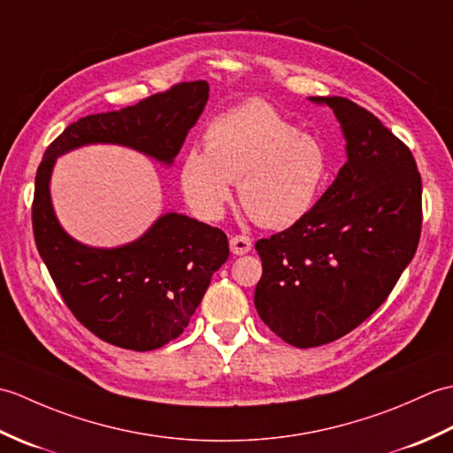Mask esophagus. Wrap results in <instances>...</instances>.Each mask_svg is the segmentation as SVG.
<instances>
[{
    "label": "esophagus",
    "instance_id": "obj_1",
    "mask_svg": "<svg viewBox=\"0 0 453 453\" xmlns=\"http://www.w3.org/2000/svg\"><path fill=\"white\" fill-rule=\"evenodd\" d=\"M253 242L247 235H234L229 239V249H232L234 255H247L251 251Z\"/></svg>",
    "mask_w": 453,
    "mask_h": 453
}]
</instances>
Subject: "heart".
<instances>
[{
    "label": "heart",
    "instance_id": "heart-1",
    "mask_svg": "<svg viewBox=\"0 0 453 453\" xmlns=\"http://www.w3.org/2000/svg\"><path fill=\"white\" fill-rule=\"evenodd\" d=\"M204 148L180 163V190L196 216L218 219L237 182L239 200L258 224L286 229L310 214L329 175L319 138L300 132L265 101L219 114Z\"/></svg>",
    "mask_w": 453,
    "mask_h": 453
}]
</instances>
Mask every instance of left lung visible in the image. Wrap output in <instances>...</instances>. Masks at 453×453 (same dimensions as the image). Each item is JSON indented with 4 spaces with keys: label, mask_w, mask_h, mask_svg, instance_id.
<instances>
[{
    "label": "left lung",
    "mask_w": 453,
    "mask_h": 453,
    "mask_svg": "<svg viewBox=\"0 0 453 453\" xmlns=\"http://www.w3.org/2000/svg\"><path fill=\"white\" fill-rule=\"evenodd\" d=\"M310 101L334 112L346 163L310 214L255 245L258 317L297 349L368 319L415 257L422 224V182L405 143L349 99Z\"/></svg>",
    "instance_id": "left-lung-1"
}]
</instances>
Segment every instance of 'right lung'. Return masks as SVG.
<instances>
[{
    "instance_id": "1",
    "label": "right lung",
    "mask_w": 453,
    "mask_h": 453,
    "mask_svg": "<svg viewBox=\"0 0 453 453\" xmlns=\"http://www.w3.org/2000/svg\"><path fill=\"white\" fill-rule=\"evenodd\" d=\"M208 93L206 81L179 83L134 107L89 114L70 124L38 165L33 202L38 253L78 321L120 349L156 350L185 331L211 274L227 261V237L218 227L167 211L130 243L85 245L65 232L54 211L56 159L83 146L111 143L171 167Z\"/></svg>"
}]
</instances>
